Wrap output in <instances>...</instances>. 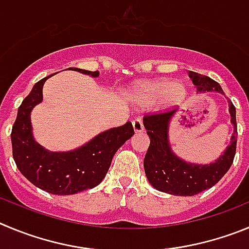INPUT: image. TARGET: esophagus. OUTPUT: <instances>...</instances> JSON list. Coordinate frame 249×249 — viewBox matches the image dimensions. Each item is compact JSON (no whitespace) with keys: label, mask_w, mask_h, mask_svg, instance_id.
<instances>
[{"label":"esophagus","mask_w":249,"mask_h":249,"mask_svg":"<svg viewBox=\"0 0 249 249\" xmlns=\"http://www.w3.org/2000/svg\"><path fill=\"white\" fill-rule=\"evenodd\" d=\"M133 127L135 133H141L144 130V124H142V120L141 118H135L133 120Z\"/></svg>","instance_id":"34e87169"}]
</instances>
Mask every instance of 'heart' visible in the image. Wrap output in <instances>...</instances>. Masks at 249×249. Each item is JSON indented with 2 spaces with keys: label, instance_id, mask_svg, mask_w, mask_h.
Returning <instances> with one entry per match:
<instances>
[{
  "label": "heart",
  "instance_id": "1",
  "mask_svg": "<svg viewBox=\"0 0 249 249\" xmlns=\"http://www.w3.org/2000/svg\"><path fill=\"white\" fill-rule=\"evenodd\" d=\"M186 95V87L180 82L170 79H156L139 84L135 89V97L142 104H151L160 100L163 107L180 104Z\"/></svg>",
  "mask_w": 249,
  "mask_h": 249
}]
</instances>
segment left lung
Returning <instances> with one entry per match:
<instances>
[{
  "mask_svg": "<svg viewBox=\"0 0 249 249\" xmlns=\"http://www.w3.org/2000/svg\"><path fill=\"white\" fill-rule=\"evenodd\" d=\"M189 75L197 87V91L214 90L225 94L218 83L210 77L191 71ZM175 113L176 110L174 109L149 114L142 119L150 138V146L144 159L145 174L149 182L159 191L175 196H194L216 185L233 162L237 145L236 108L230 102L231 123L234 127L231 145H228L223 155L210 165L186 162L175 155L169 142V124Z\"/></svg>",
  "mask_w": 249,
  "mask_h": 249,
  "instance_id": "8db88e82",
  "label": "left lung"
}]
</instances>
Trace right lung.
<instances>
[{"label":"right lung","instance_id":"1","mask_svg":"<svg viewBox=\"0 0 249 249\" xmlns=\"http://www.w3.org/2000/svg\"><path fill=\"white\" fill-rule=\"evenodd\" d=\"M73 71L91 77L99 75L98 71L79 68ZM49 77L36 83L19 105L11 133L13 160L21 174L38 189L53 195H74L102 182L115 152L134 135V127L127 122L122 126L103 131L73 151H47L33 138L31 111L43 99L42 88Z\"/></svg>","mask_w":249,"mask_h":249}]
</instances>
